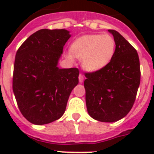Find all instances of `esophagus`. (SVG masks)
Returning <instances> with one entry per match:
<instances>
[{
	"mask_svg": "<svg viewBox=\"0 0 154 154\" xmlns=\"http://www.w3.org/2000/svg\"><path fill=\"white\" fill-rule=\"evenodd\" d=\"M78 78H79L80 83H82V82H84V76H83L82 74H80L79 77H78Z\"/></svg>",
	"mask_w": 154,
	"mask_h": 154,
	"instance_id": "34e87169",
	"label": "esophagus"
}]
</instances>
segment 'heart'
Listing matches in <instances>:
<instances>
[{"instance_id":"obj_1","label":"heart","mask_w":154,"mask_h":154,"mask_svg":"<svg viewBox=\"0 0 154 154\" xmlns=\"http://www.w3.org/2000/svg\"><path fill=\"white\" fill-rule=\"evenodd\" d=\"M70 51L80 58L85 70L97 72L106 67L112 60L116 51V42L109 34L85 35L72 42ZM72 54L67 53L66 57L72 60L74 57Z\"/></svg>"}]
</instances>
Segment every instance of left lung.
Listing matches in <instances>:
<instances>
[{"label":"left lung","mask_w":154,"mask_h":154,"mask_svg":"<svg viewBox=\"0 0 154 154\" xmlns=\"http://www.w3.org/2000/svg\"><path fill=\"white\" fill-rule=\"evenodd\" d=\"M116 51L109 65L85 73L84 82L87 111L94 119L114 122L126 116L134 105L140 81V61L136 49L116 30Z\"/></svg>","instance_id":"left-lung-1"}]
</instances>
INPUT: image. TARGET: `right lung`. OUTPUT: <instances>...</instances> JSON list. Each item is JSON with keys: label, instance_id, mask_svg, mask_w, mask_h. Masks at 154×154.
I'll return each instance as SVG.
<instances>
[{"label": "right lung", "instance_id": "obj_1", "mask_svg": "<svg viewBox=\"0 0 154 154\" xmlns=\"http://www.w3.org/2000/svg\"><path fill=\"white\" fill-rule=\"evenodd\" d=\"M70 37L66 29H43L27 38L17 52L13 90L20 112L32 124H49L62 117L78 84L77 68L57 66Z\"/></svg>", "mask_w": 154, "mask_h": 154}]
</instances>
